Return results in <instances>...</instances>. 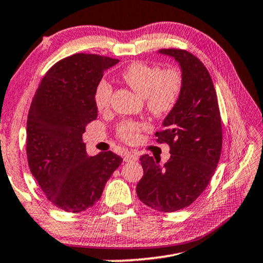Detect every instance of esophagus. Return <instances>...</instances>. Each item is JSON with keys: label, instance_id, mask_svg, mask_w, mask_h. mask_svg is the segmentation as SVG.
<instances>
[{"label": "esophagus", "instance_id": "obj_1", "mask_svg": "<svg viewBox=\"0 0 263 263\" xmlns=\"http://www.w3.org/2000/svg\"><path fill=\"white\" fill-rule=\"evenodd\" d=\"M138 159V156L133 152H126L124 154V161H136Z\"/></svg>", "mask_w": 263, "mask_h": 263}]
</instances>
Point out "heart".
Wrapping results in <instances>:
<instances>
[{
  "label": "heart",
  "instance_id": "heart-1",
  "mask_svg": "<svg viewBox=\"0 0 263 263\" xmlns=\"http://www.w3.org/2000/svg\"><path fill=\"white\" fill-rule=\"evenodd\" d=\"M123 79L128 86L145 98L147 109L156 116H165L176 106L182 89V76L176 68L161 70L157 65L135 62L124 70ZM112 86L109 82L101 81L96 86L95 102L98 110H106L110 105ZM144 124L125 120L120 123L117 133L126 143H135Z\"/></svg>",
  "mask_w": 263,
  "mask_h": 263
}]
</instances>
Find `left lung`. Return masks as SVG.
<instances>
[{
    "label": "left lung",
    "mask_w": 263,
    "mask_h": 263,
    "mask_svg": "<svg viewBox=\"0 0 263 263\" xmlns=\"http://www.w3.org/2000/svg\"><path fill=\"white\" fill-rule=\"evenodd\" d=\"M160 55L178 62L182 89L178 103L157 132L159 143L170 145V159L144 154V176L137 195L159 212H176L193 203L205 191L218 166L222 147L221 117L211 74L199 58L186 50L161 49Z\"/></svg>",
    "instance_id": "8db88e82"
}]
</instances>
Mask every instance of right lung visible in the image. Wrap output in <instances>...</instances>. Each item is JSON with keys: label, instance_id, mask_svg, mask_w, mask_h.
I'll return each instance as SVG.
<instances>
[{"label": "right lung", "instance_id": "1", "mask_svg": "<svg viewBox=\"0 0 263 263\" xmlns=\"http://www.w3.org/2000/svg\"><path fill=\"white\" fill-rule=\"evenodd\" d=\"M118 60L76 53L42 79L27 122L29 168L49 201L65 212L92 207L123 159L114 152L87 156L83 133L97 119L96 86Z\"/></svg>", "mask_w": 263, "mask_h": 263}]
</instances>
